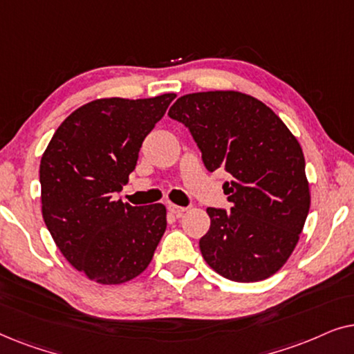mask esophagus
<instances>
[{"label":"esophagus","instance_id":"1","mask_svg":"<svg viewBox=\"0 0 354 354\" xmlns=\"http://www.w3.org/2000/svg\"><path fill=\"white\" fill-rule=\"evenodd\" d=\"M167 207H169V211H171L172 214H176V216H182L183 212L187 211V207H183V206H177V205H172V203H171V205H169Z\"/></svg>","mask_w":354,"mask_h":354}]
</instances>
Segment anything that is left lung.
Wrapping results in <instances>:
<instances>
[{
    "label": "left lung",
    "instance_id": "obj_1",
    "mask_svg": "<svg viewBox=\"0 0 354 354\" xmlns=\"http://www.w3.org/2000/svg\"><path fill=\"white\" fill-rule=\"evenodd\" d=\"M169 118L185 124L207 171L224 169L230 211L207 207L200 250L211 269L234 282H259L282 269L306 222L311 192L303 149L282 119L241 91L183 95Z\"/></svg>",
    "mask_w": 354,
    "mask_h": 354
}]
</instances>
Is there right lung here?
I'll return each mask as SVG.
<instances>
[{
    "label": "right lung",
    "mask_w": 354,
    "mask_h": 354,
    "mask_svg": "<svg viewBox=\"0 0 354 354\" xmlns=\"http://www.w3.org/2000/svg\"><path fill=\"white\" fill-rule=\"evenodd\" d=\"M176 96L90 101L57 127L43 153V221L62 256L96 283L142 274L166 232V206H130L113 193L129 182L145 137Z\"/></svg>",
    "instance_id": "obj_1"
}]
</instances>
